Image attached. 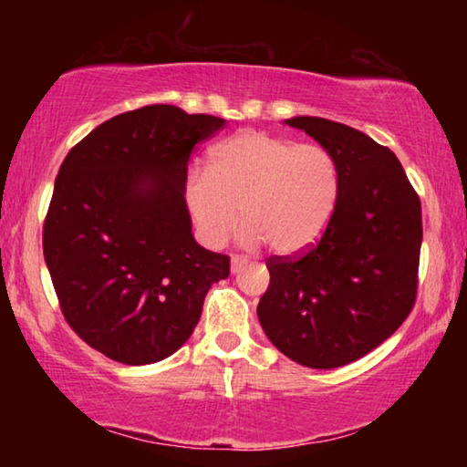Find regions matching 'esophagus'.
I'll list each match as a JSON object with an SVG mask.
<instances>
[{"instance_id":"obj_1","label":"esophagus","mask_w":467,"mask_h":467,"mask_svg":"<svg viewBox=\"0 0 467 467\" xmlns=\"http://www.w3.org/2000/svg\"><path fill=\"white\" fill-rule=\"evenodd\" d=\"M244 265H247V259H244V257L234 255V257L231 259V272H233V274H239Z\"/></svg>"}]
</instances>
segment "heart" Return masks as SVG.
Masks as SVG:
<instances>
[{
    "instance_id": "obj_1",
    "label": "heart",
    "mask_w": 467,
    "mask_h": 467,
    "mask_svg": "<svg viewBox=\"0 0 467 467\" xmlns=\"http://www.w3.org/2000/svg\"><path fill=\"white\" fill-rule=\"evenodd\" d=\"M342 177L334 154L319 144H296L244 130L210 150L208 169L185 181V205L197 234L223 247L239 224L241 243H270L282 255L305 251L336 214Z\"/></svg>"
}]
</instances>
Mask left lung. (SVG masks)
Segmentation results:
<instances>
[{
  "label": "left lung",
  "mask_w": 467,
  "mask_h": 467,
  "mask_svg": "<svg viewBox=\"0 0 467 467\" xmlns=\"http://www.w3.org/2000/svg\"><path fill=\"white\" fill-rule=\"evenodd\" d=\"M339 167L336 214L315 247L267 259L270 286L257 317L290 360L311 368L350 365L383 344L416 300L420 200L389 148L344 123L290 117Z\"/></svg>",
  "instance_id": "left-lung-1"
}]
</instances>
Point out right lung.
<instances>
[{"label": "right lung", "instance_id": "obj_1", "mask_svg": "<svg viewBox=\"0 0 467 467\" xmlns=\"http://www.w3.org/2000/svg\"><path fill=\"white\" fill-rule=\"evenodd\" d=\"M214 115L150 105L100 123L63 161L43 253L63 317L107 358L152 365L183 346L231 259L195 243L185 205L195 144Z\"/></svg>", "mask_w": 467, "mask_h": 467}]
</instances>
